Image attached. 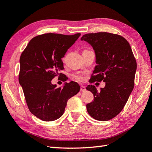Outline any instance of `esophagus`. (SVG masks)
Returning a JSON list of instances; mask_svg holds the SVG:
<instances>
[{"label": "esophagus", "mask_w": 152, "mask_h": 152, "mask_svg": "<svg viewBox=\"0 0 152 152\" xmlns=\"http://www.w3.org/2000/svg\"><path fill=\"white\" fill-rule=\"evenodd\" d=\"M86 90V89L85 86H80V92H85Z\"/></svg>", "instance_id": "34e87169"}]
</instances>
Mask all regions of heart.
Masks as SVG:
<instances>
[{
	"label": "heart",
	"instance_id": "heart-1",
	"mask_svg": "<svg viewBox=\"0 0 152 152\" xmlns=\"http://www.w3.org/2000/svg\"><path fill=\"white\" fill-rule=\"evenodd\" d=\"M73 78L76 80L78 82H82L84 80V78L80 75H78V74H76V75H73Z\"/></svg>",
	"mask_w": 152,
	"mask_h": 152
}]
</instances>
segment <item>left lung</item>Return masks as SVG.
Masks as SVG:
<instances>
[{
    "label": "left lung",
    "instance_id": "left-lung-1",
    "mask_svg": "<svg viewBox=\"0 0 152 152\" xmlns=\"http://www.w3.org/2000/svg\"><path fill=\"white\" fill-rule=\"evenodd\" d=\"M81 40L94 50L96 66L90 83L103 81L106 86L98 92L88 85L94 101L86 105L88 114L99 121H107L124 108L134 86L137 63L129 42L122 36L110 32L89 33Z\"/></svg>",
    "mask_w": 152,
    "mask_h": 152
}]
</instances>
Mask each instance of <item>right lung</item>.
Wrapping results in <instances>:
<instances>
[{
	"label": "right lung",
	"instance_id": "1",
	"mask_svg": "<svg viewBox=\"0 0 152 152\" xmlns=\"http://www.w3.org/2000/svg\"><path fill=\"white\" fill-rule=\"evenodd\" d=\"M80 33L64 35L47 33L31 39L20 58L19 83L27 106L36 117L45 122L58 119L64 114L67 101L80 91L76 82L56 88L51 80L64 69L62 58Z\"/></svg>",
	"mask_w": 152,
	"mask_h": 152
}]
</instances>
